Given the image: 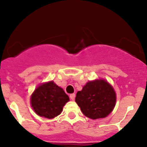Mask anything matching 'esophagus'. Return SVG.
Here are the masks:
<instances>
[{
    "label": "esophagus",
    "instance_id": "esophagus-1",
    "mask_svg": "<svg viewBox=\"0 0 147 147\" xmlns=\"http://www.w3.org/2000/svg\"><path fill=\"white\" fill-rule=\"evenodd\" d=\"M70 99H71V100H75V94H74V93L70 94Z\"/></svg>",
    "mask_w": 147,
    "mask_h": 147
}]
</instances>
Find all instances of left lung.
Wrapping results in <instances>:
<instances>
[{"label":"left lung","mask_w":147,"mask_h":147,"mask_svg":"<svg viewBox=\"0 0 147 147\" xmlns=\"http://www.w3.org/2000/svg\"><path fill=\"white\" fill-rule=\"evenodd\" d=\"M75 102L84 115L95 119L104 118L113 110L116 102L115 92L105 80L89 82L77 92Z\"/></svg>","instance_id":"1"}]
</instances>
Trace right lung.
<instances>
[{
    "mask_svg": "<svg viewBox=\"0 0 147 147\" xmlns=\"http://www.w3.org/2000/svg\"><path fill=\"white\" fill-rule=\"evenodd\" d=\"M68 101V96L53 82L39 86L31 97L32 107L35 113L48 119L60 115Z\"/></svg>",
    "mask_w": 147,
    "mask_h": 147,
    "instance_id": "add662e5",
    "label": "right lung"
}]
</instances>
